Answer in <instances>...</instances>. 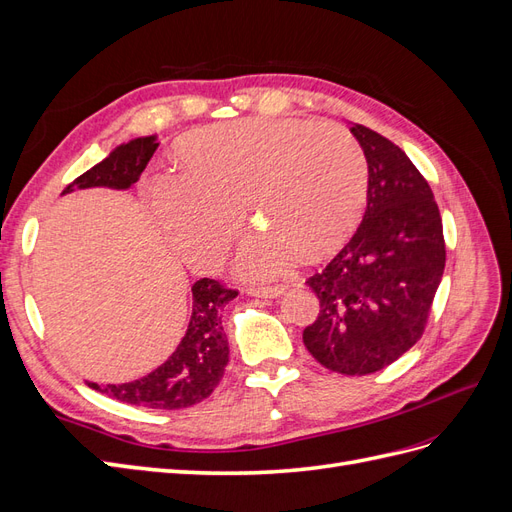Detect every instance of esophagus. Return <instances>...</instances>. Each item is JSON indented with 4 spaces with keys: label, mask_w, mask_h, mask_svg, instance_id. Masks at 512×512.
I'll return each instance as SVG.
<instances>
[{
    "label": "esophagus",
    "mask_w": 512,
    "mask_h": 512,
    "mask_svg": "<svg viewBox=\"0 0 512 512\" xmlns=\"http://www.w3.org/2000/svg\"><path fill=\"white\" fill-rule=\"evenodd\" d=\"M286 290V286H252L247 288V294H252V297H258V299H277L280 294Z\"/></svg>",
    "instance_id": "1"
}]
</instances>
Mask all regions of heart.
I'll return each instance as SVG.
<instances>
[{
  "instance_id": "1",
  "label": "heart",
  "mask_w": 512,
  "mask_h": 512,
  "mask_svg": "<svg viewBox=\"0 0 512 512\" xmlns=\"http://www.w3.org/2000/svg\"><path fill=\"white\" fill-rule=\"evenodd\" d=\"M183 173L151 175V213L185 260L215 267L241 230V211L258 230L241 243L237 269L282 273L292 256L329 254L359 218L367 164L356 138L333 121L245 119L181 141Z\"/></svg>"
}]
</instances>
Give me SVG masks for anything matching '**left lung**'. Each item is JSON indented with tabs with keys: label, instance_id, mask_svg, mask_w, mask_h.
Returning a JSON list of instances; mask_svg holds the SVG:
<instances>
[{
	"label": "left lung",
	"instance_id": "left-lung-1",
	"mask_svg": "<svg viewBox=\"0 0 512 512\" xmlns=\"http://www.w3.org/2000/svg\"><path fill=\"white\" fill-rule=\"evenodd\" d=\"M350 132L367 160V207L344 250L305 282L320 314L303 344L327 369L365 376L421 339L446 250L433 192L406 153L361 123Z\"/></svg>",
	"mask_w": 512,
	"mask_h": 512
}]
</instances>
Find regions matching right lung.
<instances>
[{"label": "right lung", "mask_w": 512, "mask_h": 512, "mask_svg": "<svg viewBox=\"0 0 512 512\" xmlns=\"http://www.w3.org/2000/svg\"><path fill=\"white\" fill-rule=\"evenodd\" d=\"M156 149V136H141L132 138L130 143H121L108 153V158L76 177L61 194L87 188L128 190L141 177ZM235 297L237 290L224 288L209 277L194 282L188 331L158 369L132 382L106 386L89 382V386L123 404L153 410H181L200 404L224 376L228 339L222 327V309Z\"/></svg>", "instance_id": "1"}]
</instances>
